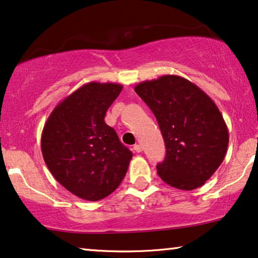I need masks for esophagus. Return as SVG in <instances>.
<instances>
[{
  "label": "esophagus",
  "mask_w": 258,
  "mask_h": 258,
  "mask_svg": "<svg viewBox=\"0 0 258 258\" xmlns=\"http://www.w3.org/2000/svg\"><path fill=\"white\" fill-rule=\"evenodd\" d=\"M133 150L136 151L137 153H140V152H143V146H141V145H139V144H137V145H134Z\"/></svg>",
  "instance_id": "obj_1"
}]
</instances>
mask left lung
Segmentation results:
<instances>
[{
	"instance_id": "left-lung-1",
	"label": "left lung",
	"mask_w": 258,
	"mask_h": 258,
	"mask_svg": "<svg viewBox=\"0 0 258 258\" xmlns=\"http://www.w3.org/2000/svg\"><path fill=\"white\" fill-rule=\"evenodd\" d=\"M134 90L154 113L165 140L159 176L177 189L205 184L222 164L229 144L227 125L212 98L174 75L141 82Z\"/></svg>"
}]
</instances>
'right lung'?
I'll return each instance as SVG.
<instances>
[{"instance_id": "right-lung-1", "label": "right lung", "mask_w": 258, "mask_h": 258, "mask_svg": "<svg viewBox=\"0 0 258 258\" xmlns=\"http://www.w3.org/2000/svg\"><path fill=\"white\" fill-rule=\"evenodd\" d=\"M122 85L91 82L55 107L41 147L53 177L76 197L98 201L117 189L133 154L104 118Z\"/></svg>"}]
</instances>
